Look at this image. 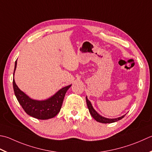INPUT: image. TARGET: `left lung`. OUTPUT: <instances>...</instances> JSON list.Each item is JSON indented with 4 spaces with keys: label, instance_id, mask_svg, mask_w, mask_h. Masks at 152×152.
I'll return each instance as SVG.
<instances>
[{
    "label": "left lung",
    "instance_id": "obj_1",
    "mask_svg": "<svg viewBox=\"0 0 152 152\" xmlns=\"http://www.w3.org/2000/svg\"><path fill=\"white\" fill-rule=\"evenodd\" d=\"M86 103H87V106L89 109V111H90L91 115L92 116L95 120L97 121L99 123H115V122H117L118 121H119L121 119H122L124 116L126 115H124L123 116H122L121 117L118 118H107L105 117H102V115H100L95 110L92 106L91 102L90 101L88 100L87 96L86 97Z\"/></svg>",
    "mask_w": 152,
    "mask_h": 152
}]
</instances>
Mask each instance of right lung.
I'll return each instance as SVG.
<instances>
[{
    "instance_id": "1",
    "label": "right lung",
    "mask_w": 152,
    "mask_h": 152,
    "mask_svg": "<svg viewBox=\"0 0 152 152\" xmlns=\"http://www.w3.org/2000/svg\"><path fill=\"white\" fill-rule=\"evenodd\" d=\"M17 61L15 62L14 72L16 68ZM72 85H69L59 90L49 99L39 101L31 99L21 91L13 79L14 91L20 105L27 114L37 119L46 120L53 118L57 115L61 109L64 97L67 90Z\"/></svg>"
}]
</instances>
